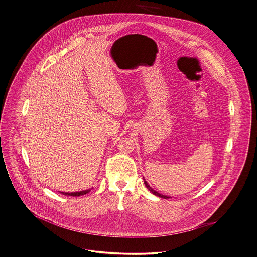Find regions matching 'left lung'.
<instances>
[{
    "label": "left lung",
    "mask_w": 257,
    "mask_h": 257,
    "mask_svg": "<svg viewBox=\"0 0 257 257\" xmlns=\"http://www.w3.org/2000/svg\"><path fill=\"white\" fill-rule=\"evenodd\" d=\"M144 183H145V185H146V187L153 193V194H155L156 196H159V197H161V198H164V199H168V198H170V197H168V196H166V195H163V194H160L159 192H157L156 190H154L152 187H150V185L147 183V181H144Z\"/></svg>",
    "instance_id": "obj_1"
}]
</instances>
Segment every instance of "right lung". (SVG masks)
<instances>
[{
  "label": "right lung",
  "mask_w": 257,
  "mask_h": 257,
  "mask_svg": "<svg viewBox=\"0 0 257 257\" xmlns=\"http://www.w3.org/2000/svg\"><path fill=\"white\" fill-rule=\"evenodd\" d=\"M90 190L89 189H87V190H85V191H80V192H71V193H66V192H60V193H62V194H64V195H68V196H81V195H85L86 193H88Z\"/></svg>",
  "instance_id": "add662e5"
}]
</instances>
